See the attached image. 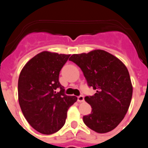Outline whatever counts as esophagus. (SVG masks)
<instances>
[{"mask_svg": "<svg viewBox=\"0 0 148 148\" xmlns=\"http://www.w3.org/2000/svg\"><path fill=\"white\" fill-rule=\"evenodd\" d=\"M77 101L79 102H83L84 101V97L82 96V95H80V96L77 97Z\"/></svg>", "mask_w": 148, "mask_h": 148, "instance_id": "esophagus-1", "label": "esophagus"}]
</instances>
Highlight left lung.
Instances as JSON below:
<instances>
[{"label":"left lung","mask_w":148,"mask_h":148,"mask_svg":"<svg viewBox=\"0 0 148 148\" xmlns=\"http://www.w3.org/2000/svg\"><path fill=\"white\" fill-rule=\"evenodd\" d=\"M82 71L88 86L96 89L84 99L92 112L83 117L85 125L98 133L114 130L130 104L132 86L129 72L120 59L103 50L73 54L69 59Z\"/></svg>","instance_id":"8db88e82"}]
</instances>
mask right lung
I'll return each mask as SVG.
<instances>
[{
    "label": "right lung",
    "instance_id": "obj_1",
    "mask_svg": "<svg viewBox=\"0 0 148 148\" xmlns=\"http://www.w3.org/2000/svg\"><path fill=\"white\" fill-rule=\"evenodd\" d=\"M70 55L43 51L31 59L21 72L18 82L21 109L31 127L51 135L64 125L68 109L77 102L67 96L59 81L61 69Z\"/></svg>",
    "mask_w": 148,
    "mask_h": 148
}]
</instances>
